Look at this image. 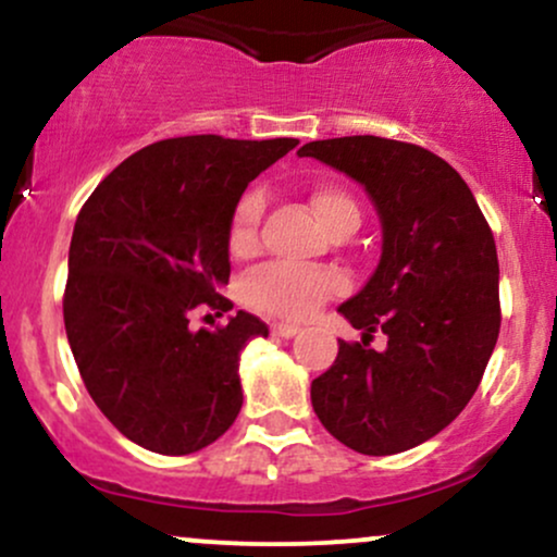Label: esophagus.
<instances>
[{
    "label": "esophagus",
    "mask_w": 557,
    "mask_h": 557,
    "mask_svg": "<svg viewBox=\"0 0 557 557\" xmlns=\"http://www.w3.org/2000/svg\"><path fill=\"white\" fill-rule=\"evenodd\" d=\"M272 335H280V337H293V335H298V324H290V322H274L272 324Z\"/></svg>",
    "instance_id": "1"
}]
</instances>
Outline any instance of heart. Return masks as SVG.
<instances>
[{"instance_id": "obj_1", "label": "heart", "mask_w": 557, "mask_h": 557, "mask_svg": "<svg viewBox=\"0 0 557 557\" xmlns=\"http://www.w3.org/2000/svg\"><path fill=\"white\" fill-rule=\"evenodd\" d=\"M311 209L327 233L359 227L361 212L356 198L335 183H319L309 194ZM264 214V194L246 190L233 207L227 225V248L233 257H251L259 248V227ZM345 287L341 274L330 270H298L287 264H267L248 274L243 283V300L251 309L277 319H304L319 304L337 296Z\"/></svg>"}]
</instances>
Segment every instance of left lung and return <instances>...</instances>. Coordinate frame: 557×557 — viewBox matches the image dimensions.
<instances>
[{
    "label": "left lung",
    "instance_id": "left-lung-1",
    "mask_svg": "<svg viewBox=\"0 0 557 557\" xmlns=\"http://www.w3.org/2000/svg\"><path fill=\"white\" fill-rule=\"evenodd\" d=\"M298 154L359 181L382 220L380 264L341 306L363 343L341 341L311 406L350 450L393 456L445 430L482 382L500 332L495 238L463 177L424 146L345 136ZM376 329L382 355L366 343Z\"/></svg>",
    "mask_w": 557,
    "mask_h": 557
}]
</instances>
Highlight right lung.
<instances>
[{"mask_svg":"<svg viewBox=\"0 0 557 557\" xmlns=\"http://www.w3.org/2000/svg\"><path fill=\"white\" fill-rule=\"evenodd\" d=\"M296 138L181 136L117 164L83 203L62 296L83 385L127 440L188 456L222 437L243 406L240 350L270 330L238 311L190 330L196 309L225 314L227 225L246 185Z\"/></svg>","mask_w":557,"mask_h":557,"instance_id":"add662e5","label":"right lung"}]
</instances>
